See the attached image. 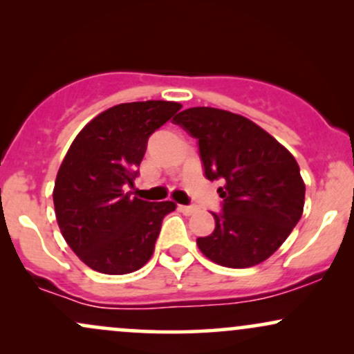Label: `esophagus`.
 Instances as JSON below:
<instances>
[{
  "label": "esophagus",
  "instance_id": "34e87169",
  "mask_svg": "<svg viewBox=\"0 0 354 354\" xmlns=\"http://www.w3.org/2000/svg\"><path fill=\"white\" fill-rule=\"evenodd\" d=\"M178 209L181 211L183 214H193L196 211V206H186V205H178Z\"/></svg>",
  "mask_w": 354,
  "mask_h": 354
}]
</instances>
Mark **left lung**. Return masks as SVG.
<instances>
[{"label": "left lung", "instance_id": "left-lung-1", "mask_svg": "<svg viewBox=\"0 0 354 354\" xmlns=\"http://www.w3.org/2000/svg\"><path fill=\"white\" fill-rule=\"evenodd\" d=\"M198 141L205 176L221 180L214 231L198 238L201 253L226 268L259 265L298 225L304 183L293 154L245 116L189 108L173 118Z\"/></svg>", "mask_w": 354, "mask_h": 354}]
</instances>
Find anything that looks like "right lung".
Instances as JSON below:
<instances>
[{
    "label": "right lung",
    "mask_w": 354,
    "mask_h": 354,
    "mask_svg": "<svg viewBox=\"0 0 354 354\" xmlns=\"http://www.w3.org/2000/svg\"><path fill=\"white\" fill-rule=\"evenodd\" d=\"M181 109L173 101L118 104L91 120L75 138L56 176L53 201L63 238L91 270L126 274L154 251L173 201L131 198L148 138Z\"/></svg>",
    "instance_id": "right-lung-1"
}]
</instances>
